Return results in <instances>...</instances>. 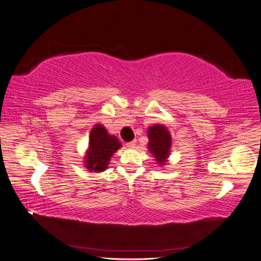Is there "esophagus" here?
<instances>
[{"mask_svg":"<svg viewBox=\"0 0 261 261\" xmlns=\"http://www.w3.org/2000/svg\"><path fill=\"white\" fill-rule=\"evenodd\" d=\"M136 144H137V141L136 140H133V141H129V143L126 144V146L129 147V148H134V147L136 146Z\"/></svg>","mask_w":261,"mask_h":261,"instance_id":"34e87169","label":"esophagus"}]
</instances>
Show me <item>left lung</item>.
Returning a JSON list of instances; mask_svg holds the SVG:
<instances>
[{"label": "left lung", "mask_w": 261, "mask_h": 261, "mask_svg": "<svg viewBox=\"0 0 261 261\" xmlns=\"http://www.w3.org/2000/svg\"><path fill=\"white\" fill-rule=\"evenodd\" d=\"M148 149L156 161V164L163 167L169 162L171 154L172 137L169 129L162 124H154L150 126L147 130Z\"/></svg>", "instance_id": "left-lung-1"}]
</instances>
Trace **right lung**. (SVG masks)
I'll list each match as a JSON object with an SVG mask.
<instances>
[{
    "label": "right lung",
    "mask_w": 261,
    "mask_h": 261,
    "mask_svg": "<svg viewBox=\"0 0 261 261\" xmlns=\"http://www.w3.org/2000/svg\"><path fill=\"white\" fill-rule=\"evenodd\" d=\"M121 147L117 137L110 135L102 124H96L90 130L88 148L84 156L85 168L89 172H103L108 169L112 155Z\"/></svg>",
    "instance_id": "right-lung-1"
}]
</instances>
